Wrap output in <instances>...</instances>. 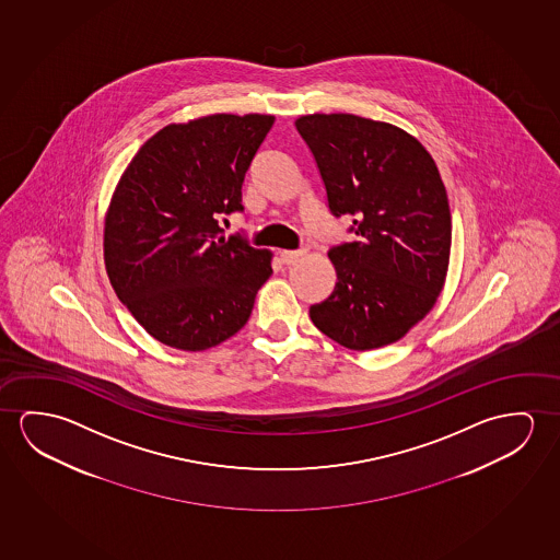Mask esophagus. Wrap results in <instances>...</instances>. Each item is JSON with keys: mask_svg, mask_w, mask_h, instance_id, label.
Returning <instances> with one entry per match:
<instances>
[{"mask_svg": "<svg viewBox=\"0 0 560 560\" xmlns=\"http://www.w3.org/2000/svg\"><path fill=\"white\" fill-rule=\"evenodd\" d=\"M302 256H304V249H281V252H279V258H281V261L287 264V266L299 261Z\"/></svg>", "mask_w": 560, "mask_h": 560, "instance_id": "esophagus-1", "label": "esophagus"}]
</instances>
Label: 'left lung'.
<instances>
[{
  "mask_svg": "<svg viewBox=\"0 0 560 560\" xmlns=\"http://www.w3.org/2000/svg\"><path fill=\"white\" fill-rule=\"evenodd\" d=\"M311 147L336 217H353V242L329 249L336 289L311 306L322 334L351 351L396 343L446 283L452 215L439 166L419 139L354 114L294 121Z\"/></svg>",
  "mask_w": 560,
  "mask_h": 560,
  "instance_id": "obj_1",
  "label": "left lung"
}]
</instances>
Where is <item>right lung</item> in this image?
Instances as JSON below:
<instances>
[{
  "label": "right lung",
  "instance_id": "obj_1",
  "mask_svg": "<svg viewBox=\"0 0 560 560\" xmlns=\"http://www.w3.org/2000/svg\"><path fill=\"white\" fill-rule=\"evenodd\" d=\"M276 116L211 114L168 124L139 147L104 215V266L156 341L206 351L248 322L273 273L269 249L226 238L242 182Z\"/></svg>",
  "mask_w": 560,
  "mask_h": 560
}]
</instances>
